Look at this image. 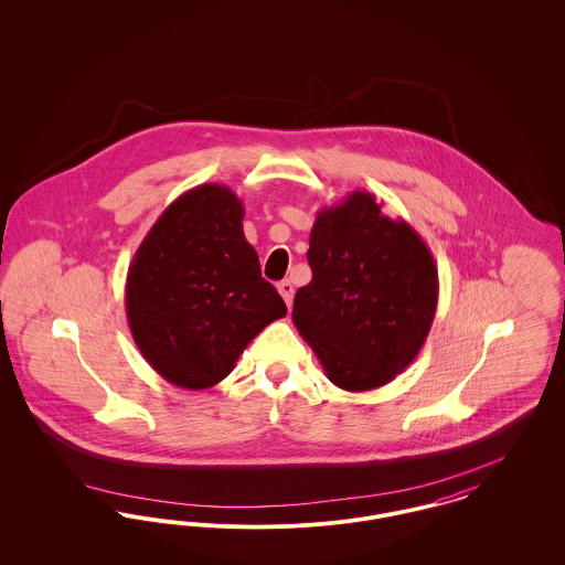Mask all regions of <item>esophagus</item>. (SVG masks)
Listing matches in <instances>:
<instances>
[{
    "label": "esophagus",
    "instance_id": "esophagus-1",
    "mask_svg": "<svg viewBox=\"0 0 565 565\" xmlns=\"http://www.w3.org/2000/svg\"><path fill=\"white\" fill-rule=\"evenodd\" d=\"M277 290H279V295L284 296V300H286V305H288V309L292 307V298H295V286L286 279V281H281L279 286H277Z\"/></svg>",
    "mask_w": 565,
    "mask_h": 565
}]
</instances>
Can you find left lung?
<instances>
[{
	"instance_id": "1",
	"label": "left lung",
	"mask_w": 565,
	"mask_h": 565,
	"mask_svg": "<svg viewBox=\"0 0 565 565\" xmlns=\"http://www.w3.org/2000/svg\"><path fill=\"white\" fill-rule=\"evenodd\" d=\"M313 277L292 309L300 337L341 390L369 392L415 360L430 332L438 273L403 217L355 190L316 217L307 252Z\"/></svg>"
}]
</instances>
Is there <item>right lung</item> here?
<instances>
[{"label":"right lung","instance_id":"right-lung-1","mask_svg":"<svg viewBox=\"0 0 565 565\" xmlns=\"http://www.w3.org/2000/svg\"><path fill=\"white\" fill-rule=\"evenodd\" d=\"M135 345L159 375L207 390L286 302L260 275L243 235V203L228 186L180 194L135 252L125 288Z\"/></svg>","mask_w":565,"mask_h":565}]
</instances>
